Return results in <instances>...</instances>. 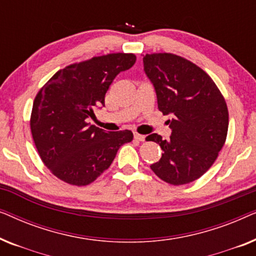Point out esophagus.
<instances>
[{"mask_svg":"<svg viewBox=\"0 0 256 256\" xmlns=\"http://www.w3.org/2000/svg\"><path fill=\"white\" fill-rule=\"evenodd\" d=\"M134 138L138 140V141L143 142V141H144V140H146V136L138 134V132H134Z\"/></svg>","mask_w":256,"mask_h":256,"instance_id":"1","label":"esophagus"}]
</instances>
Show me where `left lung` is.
I'll return each mask as SVG.
<instances>
[{
	"label": "left lung",
	"mask_w": 256,
	"mask_h": 256,
	"mask_svg": "<svg viewBox=\"0 0 256 256\" xmlns=\"http://www.w3.org/2000/svg\"><path fill=\"white\" fill-rule=\"evenodd\" d=\"M144 72L155 87L158 110L170 114V140L158 134L146 141L163 150L150 166L157 177L183 185L202 177L216 162L228 130L225 98L211 76L194 62L174 54H152L143 58Z\"/></svg>",
	"instance_id": "8db88e82"
}]
</instances>
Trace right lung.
I'll return each mask as SVG.
<instances>
[{"label":"right lung","mask_w":256,"mask_h":256,"mask_svg":"<svg viewBox=\"0 0 256 256\" xmlns=\"http://www.w3.org/2000/svg\"><path fill=\"white\" fill-rule=\"evenodd\" d=\"M136 62L134 54H110L59 70L34 98L32 138L45 166L65 183L85 186L113 162L118 148L132 142L130 130L106 132L87 122L104 106L110 84Z\"/></svg>","instance_id":"1"}]
</instances>
